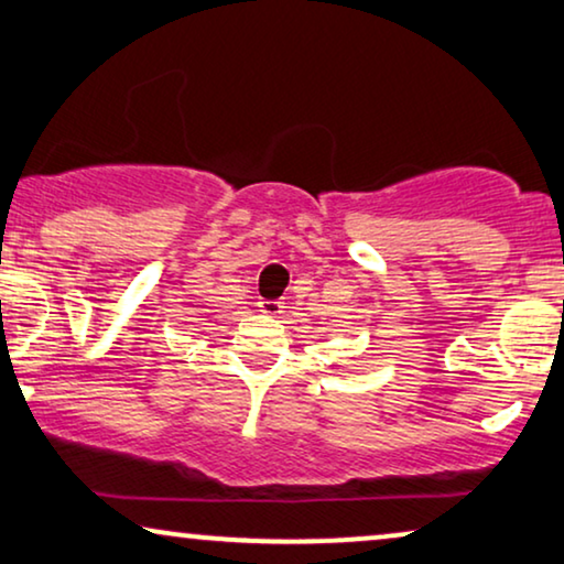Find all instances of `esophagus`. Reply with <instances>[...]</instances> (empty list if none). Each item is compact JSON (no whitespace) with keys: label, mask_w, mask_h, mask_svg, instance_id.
Here are the masks:
<instances>
[{"label":"esophagus","mask_w":564,"mask_h":564,"mask_svg":"<svg viewBox=\"0 0 564 564\" xmlns=\"http://www.w3.org/2000/svg\"><path fill=\"white\" fill-rule=\"evenodd\" d=\"M260 312H265V314H271V316H275V314H281V308H283V301H279V299H263L260 301Z\"/></svg>","instance_id":"esophagus-1"}]
</instances>
